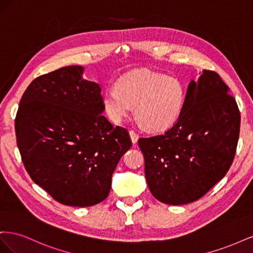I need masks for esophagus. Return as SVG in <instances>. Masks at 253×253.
I'll use <instances>...</instances> for the list:
<instances>
[{
  "instance_id": "obj_1",
  "label": "esophagus",
  "mask_w": 253,
  "mask_h": 253,
  "mask_svg": "<svg viewBox=\"0 0 253 253\" xmlns=\"http://www.w3.org/2000/svg\"><path fill=\"white\" fill-rule=\"evenodd\" d=\"M129 136H131V139H132L133 143H136L137 140H138V138H139V135L137 134L135 131H133V129H129Z\"/></svg>"
}]
</instances>
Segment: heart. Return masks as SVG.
I'll return each mask as SVG.
<instances>
[{"mask_svg":"<svg viewBox=\"0 0 253 253\" xmlns=\"http://www.w3.org/2000/svg\"><path fill=\"white\" fill-rule=\"evenodd\" d=\"M186 102L180 80L165 74L139 70L122 76L115 88L105 90L103 104L109 117L120 122L133 106L140 124L152 132H164L176 125Z\"/></svg>","mask_w":253,"mask_h":253,"instance_id":"obj_1","label":"heart"}]
</instances>
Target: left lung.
Returning <instances> with one entry per match:
<instances>
[{
	"instance_id": "8db88e82",
	"label": "left lung",
	"mask_w": 253,
	"mask_h": 253,
	"mask_svg": "<svg viewBox=\"0 0 253 253\" xmlns=\"http://www.w3.org/2000/svg\"><path fill=\"white\" fill-rule=\"evenodd\" d=\"M241 113L219 75L204 71L189 83L179 120L164 134L139 138L151 193L168 205L200 200L230 169Z\"/></svg>"
}]
</instances>
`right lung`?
<instances>
[{"label":"right lung","instance_id":"right-lung-1","mask_svg":"<svg viewBox=\"0 0 253 253\" xmlns=\"http://www.w3.org/2000/svg\"><path fill=\"white\" fill-rule=\"evenodd\" d=\"M83 67L65 66L36 78L17 112V144L32 179L66 206L104 201L112 174L132 147L127 129L101 114V88L82 78Z\"/></svg>","mask_w":253,"mask_h":253}]
</instances>
